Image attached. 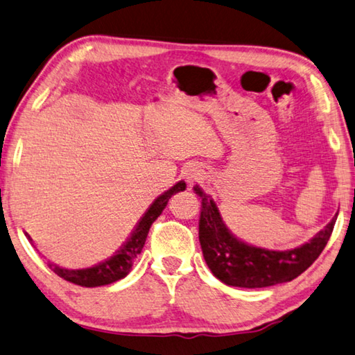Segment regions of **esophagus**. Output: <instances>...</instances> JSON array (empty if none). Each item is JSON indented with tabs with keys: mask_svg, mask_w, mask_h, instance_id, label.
Listing matches in <instances>:
<instances>
[{
	"mask_svg": "<svg viewBox=\"0 0 355 355\" xmlns=\"http://www.w3.org/2000/svg\"><path fill=\"white\" fill-rule=\"evenodd\" d=\"M187 179H189L190 182H195L196 179H198V176H196V174H189V178H187Z\"/></svg>",
	"mask_w": 355,
	"mask_h": 355,
	"instance_id": "1",
	"label": "esophagus"
}]
</instances>
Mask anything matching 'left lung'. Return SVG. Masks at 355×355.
<instances>
[{
    "label": "left lung",
    "mask_w": 355,
    "mask_h": 355,
    "mask_svg": "<svg viewBox=\"0 0 355 355\" xmlns=\"http://www.w3.org/2000/svg\"><path fill=\"white\" fill-rule=\"evenodd\" d=\"M201 196L200 243L206 263L221 282L241 288H263L270 285L290 282L306 271L324 250L335 221L300 248L287 251H270L239 240L227 231L218 207L201 189L195 187Z\"/></svg>",
    "instance_id": "obj_1"
}]
</instances>
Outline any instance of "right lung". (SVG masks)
Masks as SVG:
<instances>
[{"label":"right lung","instance_id":"right-lung-1","mask_svg":"<svg viewBox=\"0 0 355 355\" xmlns=\"http://www.w3.org/2000/svg\"><path fill=\"white\" fill-rule=\"evenodd\" d=\"M182 190H185V182L181 181L170 190H166L164 195H160L157 200L149 206L145 215L140 218V221L137 223L130 237L128 239L126 243L115 252V256L104 260V262H99L98 265H93L92 268L67 270L60 268V266L54 263H48L49 270L54 271L59 277L65 279V281L71 284L80 285V287H101V285H109L112 282L120 281L124 276H128V272L132 268L135 257L139 256L143 246H145L149 227H151L153 223L157 220L162 210L165 209L168 200H170L173 195H176L178 191ZM28 239L31 240L29 235Z\"/></svg>","mask_w":355,"mask_h":355}]
</instances>
